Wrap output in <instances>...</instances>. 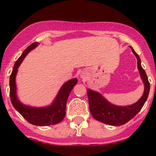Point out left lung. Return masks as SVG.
<instances>
[{
  "instance_id": "left-lung-1",
  "label": "left lung",
  "mask_w": 156,
  "mask_h": 156,
  "mask_svg": "<svg viewBox=\"0 0 156 156\" xmlns=\"http://www.w3.org/2000/svg\"><path fill=\"white\" fill-rule=\"evenodd\" d=\"M129 47L137 59L138 70L140 71V77L144 84V91L141 98L132 105L125 107L116 106L107 101L101 94L97 92L87 89L89 110L92 115L95 119L108 125L121 126L129 121L141 110L149 94L150 83L145 71L141 67L140 57L135 52L133 48L131 46Z\"/></svg>"
}]
</instances>
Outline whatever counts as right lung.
Wrapping results in <instances>:
<instances>
[{
  "instance_id": "add662e5",
  "label": "right lung",
  "mask_w": 156,
  "mask_h": 156,
  "mask_svg": "<svg viewBox=\"0 0 156 156\" xmlns=\"http://www.w3.org/2000/svg\"><path fill=\"white\" fill-rule=\"evenodd\" d=\"M37 44H38L37 42H34L28 46L27 48L24 50L21 56L15 63L12 72L10 75V80H9L10 99L15 109L28 122L35 126H44L57 124L64 119L65 115H66V105H67V98L73 87L78 82V79L73 78L63 84L61 89H59L56 98L50 106L46 107V108H31V107L21 104L16 96V74L18 71V67H20V63L23 60L26 55L35 47H37Z\"/></svg>"
}]
</instances>
